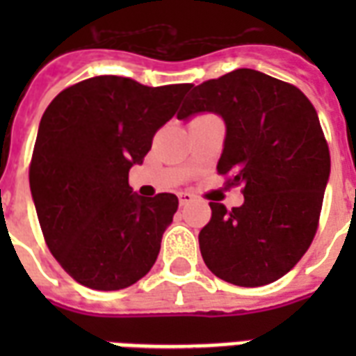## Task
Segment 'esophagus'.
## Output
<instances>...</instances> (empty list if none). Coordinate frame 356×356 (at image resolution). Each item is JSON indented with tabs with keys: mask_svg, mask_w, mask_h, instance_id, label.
I'll return each mask as SVG.
<instances>
[{
	"mask_svg": "<svg viewBox=\"0 0 356 356\" xmlns=\"http://www.w3.org/2000/svg\"><path fill=\"white\" fill-rule=\"evenodd\" d=\"M177 195H179V203H181V205H190V203L195 200L194 194H190V192H179Z\"/></svg>",
	"mask_w": 356,
	"mask_h": 356,
	"instance_id": "34e87169",
	"label": "esophagus"
}]
</instances>
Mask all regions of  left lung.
<instances>
[{"label":"left lung","mask_w":356,"mask_h":356,"mask_svg":"<svg viewBox=\"0 0 356 356\" xmlns=\"http://www.w3.org/2000/svg\"><path fill=\"white\" fill-rule=\"evenodd\" d=\"M197 113L225 122L218 173L243 194L233 211L211 203L201 257L231 284H270L298 264L318 231L331 173L318 113L298 86L249 68L194 86L177 118Z\"/></svg>","instance_id":"obj_1"}]
</instances>
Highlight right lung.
Wrapping results in <instances>:
<instances>
[{
    "label": "right lung",
    "instance_id": "add662e5",
    "mask_svg": "<svg viewBox=\"0 0 356 356\" xmlns=\"http://www.w3.org/2000/svg\"><path fill=\"white\" fill-rule=\"evenodd\" d=\"M190 86L99 75L64 88L42 116L31 194L47 248L83 286L122 290L155 264L179 200L133 194L129 170Z\"/></svg>",
    "mask_w": 356,
    "mask_h": 356
}]
</instances>
